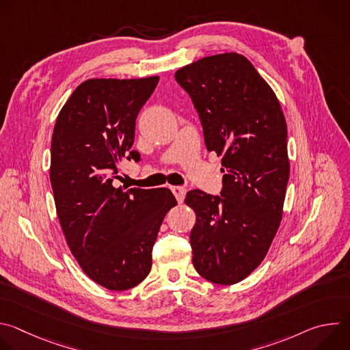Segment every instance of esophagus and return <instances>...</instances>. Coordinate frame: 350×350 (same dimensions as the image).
I'll return each instance as SVG.
<instances>
[{
  "label": "esophagus",
  "mask_w": 350,
  "mask_h": 350,
  "mask_svg": "<svg viewBox=\"0 0 350 350\" xmlns=\"http://www.w3.org/2000/svg\"><path fill=\"white\" fill-rule=\"evenodd\" d=\"M170 188H172V192L174 193V196L177 199V202L181 204L184 201V198H185L187 189L184 187H178V185H174V187H170Z\"/></svg>",
  "instance_id": "esophagus-1"
}]
</instances>
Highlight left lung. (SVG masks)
<instances>
[{
	"label": "left lung",
	"instance_id": "left-lung-1",
	"mask_svg": "<svg viewBox=\"0 0 350 350\" xmlns=\"http://www.w3.org/2000/svg\"><path fill=\"white\" fill-rule=\"evenodd\" d=\"M209 152L221 157V196L187 192L196 221L192 263L211 282L232 285L266 258L282 219L289 178L286 123L277 95L251 61L237 53L183 66Z\"/></svg>",
	"mask_w": 350,
	"mask_h": 350
}]
</instances>
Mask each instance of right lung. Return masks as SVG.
<instances>
[{"label":"right lung","instance_id":"1","mask_svg":"<svg viewBox=\"0 0 350 350\" xmlns=\"http://www.w3.org/2000/svg\"><path fill=\"white\" fill-rule=\"evenodd\" d=\"M158 76L90 79L62 107L51 141L57 215L83 271L111 291L138 285L152 267V246L166 213L177 205L169 188L113 187L131 151L135 119Z\"/></svg>","mask_w":350,"mask_h":350}]
</instances>
